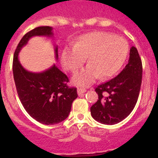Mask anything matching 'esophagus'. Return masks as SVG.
Returning <instances> with one entry per match:
<instances>
[{
    "label": "esophagus",
    "mask_w": 158,
    "mask_h": 158,
    "mask_svg": "<svg viewBox=\"0 0 158 158\" xmlns=\"http://www.w3.org/2000/svg\"><path fill=\"white\" fill-rule=\"evenodd\" d=\"M85 92H86V90L85 89V88H77V94H78L79 96H81V95H82Z\"/></svg>",
    "instance_id": "34e87169"
}]
</instances>
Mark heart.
<instances>
[{"label":"heart","mask_w":158,"mask_h":158,"mask_svg":"<svg viewBox=\"0 0 158 158\" xmlns=\"http://www.w3.org/2000/svg\"><path fill=\"white\" fill-rule=\"evenodd\" d=\"M128 42L121 36L105 31L84 34L74 47L62 52V63L66 70L75 73L85 62L88 65L73 77L75 85L86 86L99 77L109 78L119 71L128 57Z\"/></svg>","instance_id":"1"}]
</instances>
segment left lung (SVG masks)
<instances>
[{
    "instance_id": "1",
    "label": "left lung",
    "mask_w": 158,
    "mask_h": 158,
    "mask_svg": "<svg viewBox=\"0 0 158 158\" xmlns=\"http://www.w3.org/2000/svg\"><path fill=\"white\" fill-rule=\"evenodd\" d=\"M142 77L141 58L136 47L130 49L128 63L117 76L96 88L98 99L90 107L92 117L113 125L127 117L139 97Z\"/></svg>"
}]
</instances>
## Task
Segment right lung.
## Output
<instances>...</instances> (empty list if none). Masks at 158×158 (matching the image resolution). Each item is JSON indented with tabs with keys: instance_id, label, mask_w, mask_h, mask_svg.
Returning <instances> with one entry per match:
<instances>
[{
	"instance_id": "add662e5",
	"label": "right lung",
	"mask_w": 158,
	"mask_h": 158,
	"mask_svg": "<svg viewBox=\"0 0 158 158\" xmlns=\"http://www.w3.org/2000/svg\"><path fill=\"white\" fill-rule=\"evenodd\" d=\"M52 35L50 27H36L27 32L19 42L13 60L14 78L23 106L32 118L46 125L58 124L67 118L77 97V88L69 87L68 76L55 64L40 73L29 72L20 64L18 55L32 36ZM55 55L57 59V47Z\"/></svg>"
}]
</instances>
